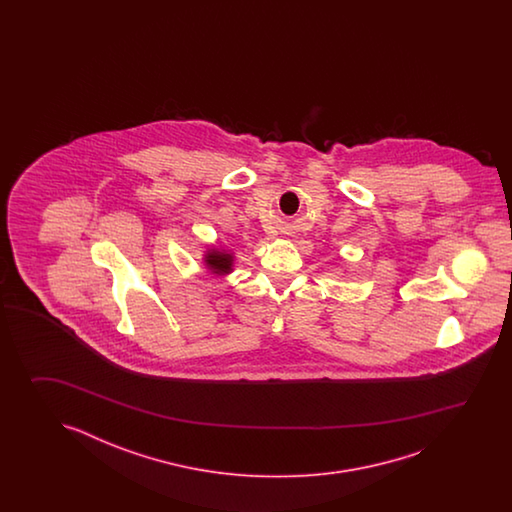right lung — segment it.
I'll list each match as a JSON object with an SVG mask.
<instances>
[{
  "instance_id": "1",
  "label": "right lung",
  "mask_w": 512,
  "mask_h": 512,
  "mask_svg": "<svg viewBox=\"0 0 512 512\" xmlns=\"http://www.w3.org/2000/svg\"><path fill=\"white\" fill-rule=\"evenodd\" d=\"M205 265L208 271L216 276H227L234 271V252L227 249H218V247H210L205 252Z\"/></svg>"
}]
</instances>
